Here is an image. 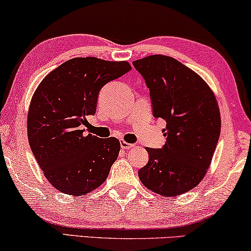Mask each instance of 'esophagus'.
I'll return each mask as SVG.
<instances>
[{
    "mask_svg": "<svg viewBox=\"0 0 251 251\" xmlns=\"http://www.w3.org/2000/svg\"><path fill=\"white\" fill-rule=\"evenodd\" d=\"M120 145H121V148L122 149H130V148L133 147L132 144H129V142H126L125 140H121L120 141Z\"/></svg>",
    "mask_w": 251,
    "mask_h": 251,
    "instance_id": "1",
    "label": "esophagus"
}]
</instances>
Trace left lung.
Segmentation results:
<instances>
[{
  "instance_id": "1",
  "label": "left lung",
  "mask_w": 251,
  "mask_h": 251,
  "mask_svg": "<svg viewBox=\"0 0 251 251\" xmlns=\"http://www.w3.org/2000/svg\"><path fill=\"white\" fill-rule=\"evenodd\" d=\"M150 92L153 117L166 121L163 148H146L141 183L163 196H177L201 183L217 147L221 115L213 91L201 76L172 57L133 61Z\"/></svg>"
}]
</instances>
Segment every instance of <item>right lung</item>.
<instances>
[{
  "instance_id": "1",
  "label": "right lung",
  "mask_w": 251,
  "mask_h": 251,
  "mask_svg": "<svg viewBox=\"0 0 251 251\" xmlns=\"http://www.w3.org/2000/svg\"><path fill=\"white\" fill-rule=\"evenodd\" d=\"M131 69L128 61L77 57L53 69L34 91L28 112V140L48 182L82 196L105 182L120 141L84 134L101 88Z\"/></svg>"
}]
</instances>
